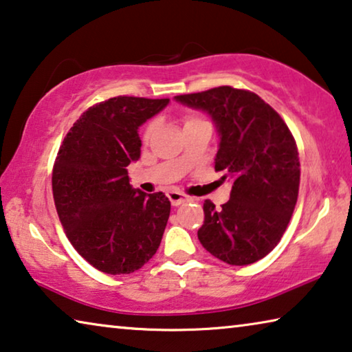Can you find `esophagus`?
<instances>
[{"instance_id": "1", "label": "esophagus", "mask_w": 352, "mask_h": 352, "mask_svg": "<svg viewBox=\"0 0 352 352\" xmlns=\"http://www.w3.org/2000/svg\"><path fill=\"white\" fill-rule=\"evenodd\" d=\"M168 198H170L173 206H179V204H182L184 201H187V199H188L187 195H184L181 192H176V190L168 192Z\"/></svg>"}]
</instances>
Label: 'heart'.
I'll use <instances>...</instances> for the list:
<instances>
[{
  "mask_svg": "<svg viewBox=\"0 0 352 352\" xmlns=\"http://www.w3.org/2000/svg\"><path fill=\"white\" fill-rule=\"evenodd\" d=\"M192 121H198V118H195V116H187L186 118V122H192ZM151 132H153V126H149L148 129H146V132H144L146 137H148Z\"/></svg>",
  "mask_w": 352,
  "mask_h": 352,
  "instance_id": "heart-1",
  "label": "heart"
}]
</instances>
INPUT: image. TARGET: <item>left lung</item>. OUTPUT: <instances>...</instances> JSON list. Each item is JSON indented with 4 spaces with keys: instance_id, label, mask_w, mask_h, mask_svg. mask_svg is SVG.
<instances>
[{
    "instance_id": "obj_1",
    "label": "left lung",
    "mask_w": 352,
    "mask_h": 352,
    "mask_svg": "<svg viewBox=\"0 0 352 352\" xmlns=\"http://www.w3.org/2000/svg\"><path fill=\"white\" fill-rule=\"evenodd\" d=\"M176 102L206 111L220 137L215 171L232 182L230 201H204L198 239L231 266L256 263L282 239L299 195L300 164L288 126L261 97L219 86Z\"/></svg>"
}]
</instances>
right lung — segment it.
<instances>
[{"label": "right lung", "instance_id": "1", "mask_svg": "<svg viewBox=\"0 0 352 352\" xmlns=\"http://www.w3.org/2000/svg\"><path fill=\"white\" fill-rule=\"evenodd\" d=\"M170 99L118 96L89 107L70 127L52 175L67 239L91 266L132 274L157 252L171 203L131 186L126 166L140 159V126Z\"/></svg>", "mask_w": 352, "mask_h": 352}]
</instances>
